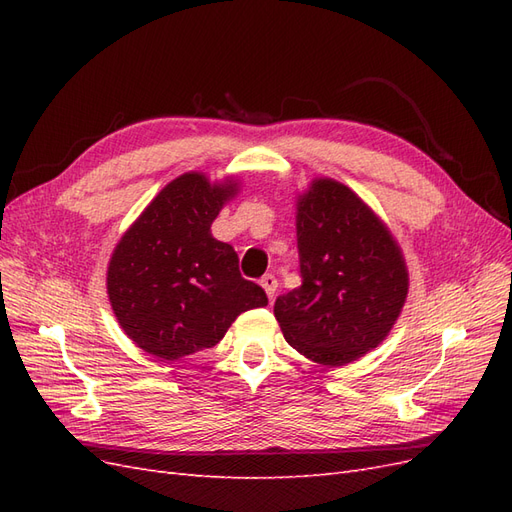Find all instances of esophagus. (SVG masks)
Listing matches in <instances>:
<instances>
[{"label": "esophagus", "mask_w": 512, "mask_h": 512, "mask_svg": "<svg viewBox=\"0 0 512 512\" xmlns=\"http://www.w3.org/2000/svg\"><path fill=\"white\" fill-rule=\"evenodd\" d=\"M260 286L265 288L267 297H269V299H273V297H275V290H277V277H275V275H271V273H267V275L262 277V280H260Z\"/></svg>", "instance_id": "esophagus-1"}]
</instances>
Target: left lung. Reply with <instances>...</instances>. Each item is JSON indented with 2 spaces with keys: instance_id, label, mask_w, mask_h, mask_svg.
<instances>
[{
  "instance_id": "8db88e82",
  "label": "left lung",
  "mask_w": 512,
  "mask_h": 512,
  "mask_svg": "<svg viewBox=\"0 0 512 512\" xmlns=\"http://www.w3.org/2000/svg\"><path fill=\"white\" fill-rule=\"evenodd\" d=\"M297 247L303 284L273 307L286 342L329 367L380 346L410 286L389 226L348 185L318 177L297 196Z\"/></svg>"
}]
</instances>
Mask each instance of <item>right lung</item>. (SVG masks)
<instances>
[{
    "mask_svg": "<svg viewBox=\"0 0 512 512\" xmlns=\"http://www.w3.org/2000/svg\"><path fill=\"white\" fill-rule=\"evenodd\" d=\"M239 181L183 173L123 232L108 260L106 292L132 342L164 361L211 348L267 294L239 273L232 245L211 235Z\"/></svg>",
    "mask_w": 512,
    "mask_h": 512,
    "instance_id": "add662e5",
    "label": "right lung"
}]
</instances>
